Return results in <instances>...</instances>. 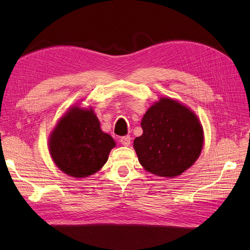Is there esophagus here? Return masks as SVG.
<instances>
[{
    "instance_id": "1",
    "label": "esophagus",
    "mask_w": 250,
    "mask_h": 250,
    "mask_svg": "<svg viewBox=\"0 0 250 250\" xmlns=\"http://www.w3.org/2000/svg\"><path fill=\"white\" fill-rule=\"evenodd\" d=\"M120 143L124 146H129L130 143H131V137L129 135L122 136V137H120Z\"/></svg>"
}]
</instances>
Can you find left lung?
<instances>
[{
  "mask_svg": "<svg viewBox=\"0 0 250 250\" xmlns=\"http://www.w3.org/2000/svg\"><path fill=\"white\" fill-rule=\"evenodd\" d=\"M143 134L134 149L143 167L158 176L175 177L189 168L203 147L198 117L172 99H161L146 111Z\"/></svg>",
  "mask_w": 250,
  "mask_h": 250,
  "instance_id": "left-lung-1",
  "label": "left lung"
}]
</instances>
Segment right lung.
I'll return each mask as SVG.
<instances>
[{"label":"right lung","instance_id":"obj_1","mask_svg":"<svg viewBox=\"0 0 250 250\" xmlns=\"http://www.w3.org/2000/svg\"><path fill=\"white\" fill-rule=\"evenodd\" d=\"M115 145L113 137L101 130L92 109L74 107L52 132L49 151L62 172L82 178L98 172Z\"/></svg>","mask_w":250,"mask_h":250}]
</instances>
